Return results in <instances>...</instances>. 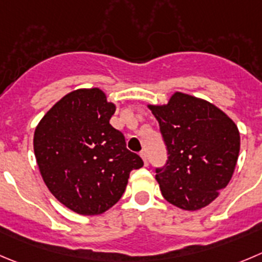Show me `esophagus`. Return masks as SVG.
Here are the masks:
<instances>
[{
    "mask_svg": "<svg viewBox=\"0 0 262 262\" xmlns=\"http://www.w3.org/2000/svg\"><path fill=\"white\" fill-rule=\"evenodd\" d=\"M140 157H141V158H143L144 164H145V166H148V164H149V161H148V157H146V153H145V151H141V153H140Z\"/></svg>",
    "mask_w": 262,
    "mask_h": 262,
    "instance_id": "esophagus-1",
    "label": "esophagus"
}]
</instances>
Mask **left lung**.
Returning a JSON list of instances; mask_svg holds the SVG:
<instances>
[{"label": "left lung", "instance_id": "1", "mask_svg": "<svg viewBox=\"0 0 262 262\" xmlns=\"http://www.w3.org/2000/svg\"><path fill=\"white\" fill-rule=\"evenodd\" d=\"M148 106L168 154L166 164L156 168L162 195L183 210L206 207L233 176L238 127L217 106L183 92H175L166 105Z\"/></svg>", "mask_w": 262, "mask_h": 262}]
</instances>
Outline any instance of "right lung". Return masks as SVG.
Listing matches in <instances>:
<instances>
[{
    "mask_svg": "<svg viewBox=\"0 0 262 262\" xmlns=\"http://www.w3.org/2000/svg\"><path fill=\"white\" fill-rule=\"evenodd\" d=\"M116 105L99 89L69 92L36 127L34 156L52 195L79 215H100L124 193L129 172L143 167L109 121Z\"/></svg>",
    "mask_w": 262,
    "mask_h": 262,
    "instance_id": "1",
    "label": "right lung"
}]
</instances>
